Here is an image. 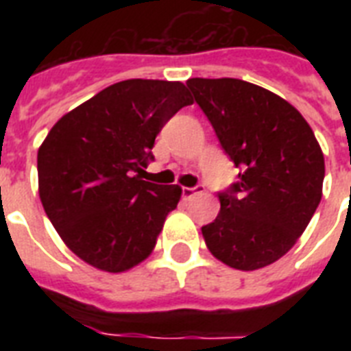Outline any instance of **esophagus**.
Here are the masks:
<instances>
[{
	"label": "esophagus",
	"mask_w": 351,
	"mask_h": 351,
	"mask_svg": "<svg viewBox=\"0 0 351 351\" xmlns=\"http://www.w3.org/2000/svg\"><path fill=\"white\" fill-rule=\"evenodd\" d=\"M198 193H202V186H195V187H184L182 189V197L186 198V200H191L195 195H198Z\"/></svg>",
	"instance_id": "1"
}]
</instances>
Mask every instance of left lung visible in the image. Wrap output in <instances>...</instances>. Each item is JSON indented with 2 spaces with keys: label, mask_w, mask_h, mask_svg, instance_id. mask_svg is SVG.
Listing matches in <instances>:
<instances>
[{
  "label": "left lung",
  "mask_w": 351,
  "mask_h": 351,
  "mask_svg": "<svg viewBox=\"0 0 351 351\" xmlns=\"http://www.w3.org/2000/svg\"><path fill=\"white\" fill-rule=\"evenodd\" d=\"M239 182L219 193L220 213L202 234L208 250L234 269L253 271L286 255L322 197L324 156L291 104L237 78L187 80Z\"/></svg>",
  "instance_id": "8db88e82"
}]
</instances>
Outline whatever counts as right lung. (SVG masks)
<instances>
[{
	"instance_id": "obj_1",
	"label": "right lung",
	"mask_w": 351,
	"mask_h": 351,
	"mask_svg": "<svg viewBox=\"0 0 351 351\" xmlns=\"http://www.w3.org/2000/svg\"><path fill=\"white\" fill-rule=\"evenodd\" d=\"M191 104L180 82L125 80L54 123L38 151V187L74 255L109 273L151 255L182 187L145 182L140 173L154 158L162 127Z\"/></svg>"
}]
</instances>
